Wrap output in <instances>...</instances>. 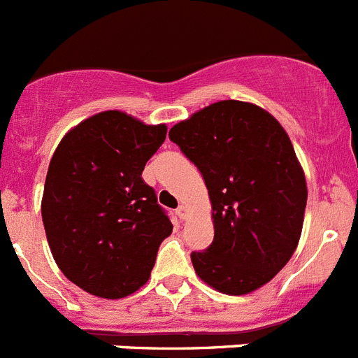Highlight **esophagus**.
Listing matches in <instances>:
<instances>
[{"label":"esophagus","mask_w":358,"mask_h":358,"mask_svg":"<svg viewBox=\"0 0 358 358\" xmlns=\"http://www.w3.org/2000/svg\"><path fill=\"white\" fill-rule=\"evenodd\" d=\"M188 212H190V210H188L186 204H181V206L177 208V215H179V219H186V217H188Z\"/></svg>","instance_id":"obj_1"}]
</instances>
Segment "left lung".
I'll return each mask as SVG.
<instances>
[{
	"label": "left lung",
	"instance_id": "1",
	"mask_svg": "<svg viewBox=\"0 0 358 358\" xmlns=\"http://www.w3.org/2000/svg\"><path fill=\"white\" fill-rule=\"evenodd\" d=\"M199 168L212 203L213 243L192 253L199 279L246 295L279 273L297 248L308 186L289 136L261 106L217 101L170 128Z\"/></svg>",
	"mask_w": 358,
	"mask_h": 358
}]
</instances>
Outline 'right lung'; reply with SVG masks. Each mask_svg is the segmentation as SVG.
<instances>
[{"instance_id":"obj_1","label":"right lung","mask_w":358,"mask_h":358,"mask_svg":"<svg viewBox=\"0 0 358 358\" xmlns=\"http://www.w3.org/2000/svg\"><path fill=\"white\" fill-rule=\"evenodd\" d=\"M164 137L166 124L106 110L70 128L52 155L45 234L63 275L90 295L123 299L145 286L159 244L172 234L141 177Z\"/></svg>"}]
</instances>
